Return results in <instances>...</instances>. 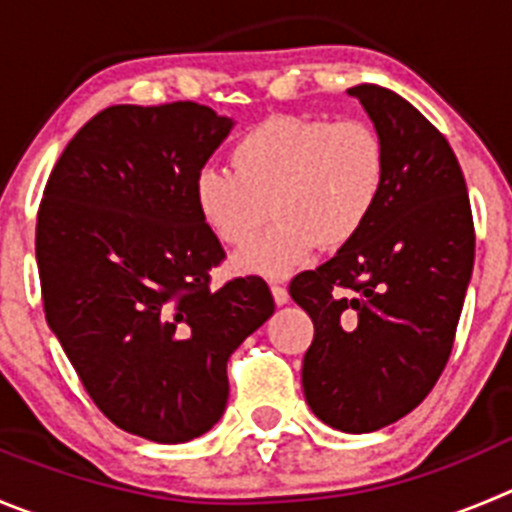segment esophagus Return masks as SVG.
Returning a JSON list of instances; mask_svg holds the SVG:
<instances>
[{"label": "esophagus", "instance_id": "obj_1", "mask_svg": "<svg viewBox=\"0 0 512 512\" xmlns=\"http://www.w3.org/2000/svg\"><path fill=\"white\" fill-rule=\"evenodd\" d=\"M270 293H272V300H275V303H278V305H285V303H288V300H290L288 290H285L283 285H272Z\"/></svg>", "mask_w": 512, "mask_h": 512}]
</instances>
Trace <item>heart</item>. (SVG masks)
I'll return each instance as SVG.
<instances>
[{
    "instance_id": "heart-1",
    "label": "heart",
    "mask_w": 512,
    "mask_h": 512,
    "mask_svg": "<svg viewBox=\"0 0 512 512\" xmlns=\"http://www.w3.org/2000/svg\"><path fill=\"white\" fill-rule=\"evenodd\" d=\"M232 169L204 166L191 197L224 245H245L271 204L279 222L232 257L240 275L285 278L318 247L348 245L374 217L386 186V148L364 121L275 116L232 148Z\"/></svg>"
}]
</instances>
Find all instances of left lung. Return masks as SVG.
I'll return each instance as SVG.
<instances>
[{
    "mask_svg": "<svg viewBox=\"0 0 512 512\" xmlns=\"http://www.w3.org/2000/svg\"><path fill=\"white\" fill-rule=\"evenodd\" d=\"M386 148L374 217L328 262L290 283L315 326L303 358L310 412L366 434L419 407L450 358L475 262L465 176L450 143L409 100L348 88Z\"/></svg>",
    "mask_w": 512,
    "mask_h": 512,
    "instance_id": "8db88e82",
    "label": "left lung"
}]
</instances>
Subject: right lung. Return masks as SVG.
I'll return each mask as SVG.
<instances>
[{
    "mask_svg": "<svg viewBox=\"0 0 512 512\" xmlns=\"http://www.w3.org/2000/svg\"><path fill=\"white\" fill-rule=\"evenodd\" d=\"M232 128L189 100L111 105L62 151L37 214L47 326L95 407L151 442L219 422L229 356L275 313L262 278L209 290L224 250L191 184Z\"/></svg>",
    "mask_w": 512,
    "mask_h": 512,
    "instance_id": "add662e5",
    "label": "right lung"
}]
</instances>
